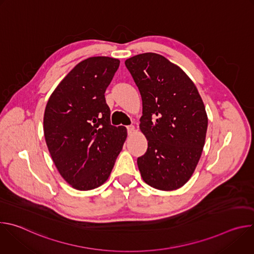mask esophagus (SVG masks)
<instances>
[{"label":"esophagus","mask_w":254,"mask_h":254,"mask_svg":"<svg viewBox=\"0 0 254 254\" xmlns=\"http://www.w3.org/2000/svg\"><path fill=\"white\" fill-rule=\"evenodd\" d=\"M127 128L128 134H131L134 131V127L133 126H128V127H127Z\"/></svg>","instance_id":"34e87169"}]
</instances>
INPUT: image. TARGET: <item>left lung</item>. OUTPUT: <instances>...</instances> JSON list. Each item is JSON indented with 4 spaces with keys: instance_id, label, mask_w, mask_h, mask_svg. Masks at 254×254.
I'll return each instance as SVG.
<instances>
[{
    "instance_id": "left-lung-1",
    "label": "left lung",
    "mask_w": 254,
    "mask_h": 254,
    "mask_svg": "<svg viewBox=\"0 0 254 254\" xmlns=\"http://www.w3.org/2000/svg\"><path fill=\"white\" fill-rule=\"evenodd\" d=\"M125 64L142 100L139 128L148 150L137 158L140 176L155 189L177 190L202 155L208 127L203 100L185 72L160 54H138Z\"/></svg>"
}]
</instances>
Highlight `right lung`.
Masks as SVG:
<instances>
[{"label":"right lung","instance_id":"1","mask_svg":"<svg viewBox=\"0 0 254 254\" xmlns=\"http://www.w3.org/2000/svg\"><path fill=\"white\" fill-rule=\"evenodd\" d=\"M119 66V59L105 56L79 62L45 108L44 136L51 158L62 178L79 191L106 182L127 136L125 127L111 125L104 97Z\"/></svg>","mask_w":254,"mask_h":254}]
</instances>
